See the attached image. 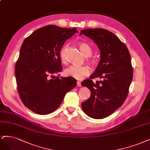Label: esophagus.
I'll use <instances>...</instances> for the list:
<instances>
[{"label": "esophagus", "instance_id": "esophagus-1", "mask_svg": "<svg viewBox=\"0 0 150 150\" xmlns=\"http://www.w3.org/2000/svg\"><path fill=\"white\" fill-rule=\"evenodd\" d=\"M77 86L78 87H81V83L80 81H77Z\"/></svg>", "mask_w": 150, "mask_h": 150}]
</instances>
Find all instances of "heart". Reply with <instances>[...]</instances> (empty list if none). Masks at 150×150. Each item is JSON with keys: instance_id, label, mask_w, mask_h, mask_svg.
<instances>
[{"instance_id": "1", "label": "heart", "mask_w": 150, "mask_h": 150, "mask_svg": "<svg viewBox=\"0 0 150 150\" xmlns=\"http://www.w3.org/2000/svg\"><path fill=\"white\" fill-rule=\"evenodd\" d=\"M79 48L81 52L85 57H89L92 54V50L91 46L86 43H79ZM67 46L65 45L62 47L59 51V58L62 63L66 62V51ZM90 63L92 64L95 63L94 60H91ZM64 74L67 76L72 77L77 80H82L85 77L88 76L90 74V70L87 66H70L64 70Z\"/></svg>"}]
</instances>
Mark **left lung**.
I'll return each mask as SVG.
<instances>
[{
	"instance_id": "left-lung-1",
	"label": "left lung",
	"mask_w": 150,
	"mask_h": 150,
	"mask_svg": "<svg viewBox=\"0 0 150 150\" xmlns=\"http://www.w3.org/2000/svg\"><path fill=\"white\" fill-rule=\"evenodd\" d=\"M94 41L100 53V59L94 73L81 82L91 91V96L81 104L82 110L95 119L108 117L125 102L133 79L131 56L126 45L115 35L102 28L81 31ZM103 80L96 83L91 79Z\"/></svg>"
}]
</instances>
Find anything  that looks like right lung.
I'll return each mask as SVG.
<instances>
[{
  "instance_id": "add662e5",
  "label": "right lung",
  "mask_w": 150,
  "mask_h": 150,
  "mask_svg": "<svg viewBox=\"0 0 150 150\" xmlns=\"http://www.w3.org/2000/svg\"><path fill=\"white\" fill-rule=\"evenodd\" d=\"M76 32V28L50 25L35 30L23 41L15 74L20 99L32 112L40 115L54 112L66 93L76 86L73 77L53 75L62 70V46Z\"/></svg>"
}]
</instances>
